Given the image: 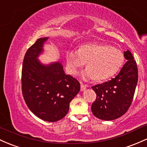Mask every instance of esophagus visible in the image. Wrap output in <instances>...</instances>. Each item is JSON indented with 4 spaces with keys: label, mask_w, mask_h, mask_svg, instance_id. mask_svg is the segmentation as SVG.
Listing matches in <instances>:
<instances>
[{
    "label": "esophagus",
    "mask_w": 147,
    "mask_h": 147,
    "mask_svg": "<svg viewBox=\"0 0 147 147\" xmlns=\"http://www.w3.org/2000/svg\"><path fill=\"white\" fill-rule=\"evenodd\" d=\"M86 89V86H85L82 82H80V90L84 91Z\"/></svg>",
    "instance_id": "1"
}]
</instances>
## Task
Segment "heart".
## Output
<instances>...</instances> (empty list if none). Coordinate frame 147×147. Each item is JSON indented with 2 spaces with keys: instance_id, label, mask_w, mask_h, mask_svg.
Returning a JSON list of instances; mask_svg holds the SVG:
<instances>
[{
  "instance_id": "heart-1",
  "label": "heart",
  "mask_w": 147,
  "mask_h": 147,
  "mask_svg": "<svg viewBox=\"0 0 147 147\" xmlns=\"http://www.w3.org/2000/svg\"><path fill=\"white\" fill-rule=\"evenodd\" d=\"M124 55L118 48L107 45L87 43L79 50L67 53V67L71 74H76L86 64L88 68L83 73L86 79L105 80L113 76L122 67Z\"/></svg>"
}]
</instances>
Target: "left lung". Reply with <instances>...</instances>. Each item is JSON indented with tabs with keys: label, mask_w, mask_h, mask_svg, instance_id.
Segmentation results:
<instances>
[{
	"label": "left lung",
	"mask_w": 147,
	"mask_h": 147,
	"mask_svg": "<svg viewBox=\"0 0 147 147\" xmlns=\"http://www.w3.org/2000/svg\"><path fill=\"white\" fill-rule=\"evenodd\" d=\"M127 60L121 71L109 81L92 86L97 94L92 103V113L105 121L121 117L130 108L138 80L137 63L129 50L124 52Z\"/></svg>",
	"instance_id": "8db88e82"
}]
</instances>
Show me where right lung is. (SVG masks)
Returning <instances> with one entry per match:
<instances>
[{
	"mask_svg": "<svg viewBox=\"0 0 147 147\" xmlns=\"http://www.w3.org/2000/svg\"><path fill=\"white\" fill-rule=\"evenodd\" d=\"M48 38H41L28 49L22 70V90L26 105L37 117L56 122L69 111V103L80 91V83L66 75L60 62L43 65L38 57Z\"/></svg>",
	"mask_w": 147,
	"mask_h": 147,
	"instance_id": "obj_1",
	"label": "right lung"
}]
</instances>
